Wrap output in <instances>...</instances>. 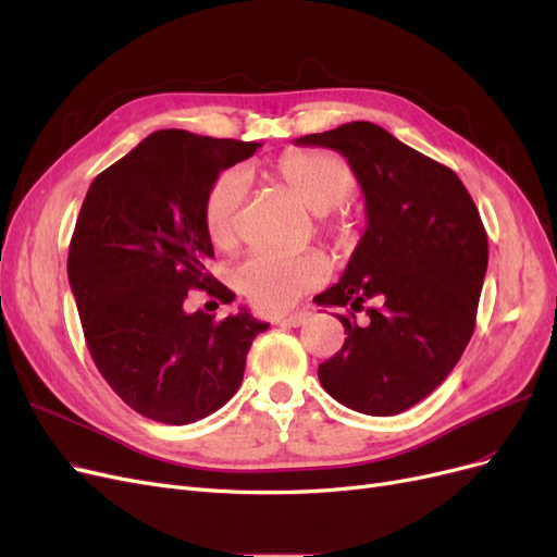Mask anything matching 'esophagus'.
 I'll list each match as a JSON object with an SVG mask.
<instances>
[{
    "label": "esophagus",
    "mask_w": 557,
    "mask_h": 557,
    "mask_svg": "<svg viewBox=\"0 0 557 557\" xmlns=\"http://www.w3.org/2000/svg\"><path fill=\"white\" fill-rule=\"evenodd\" d=\"M307 320H309V311H295V313L276 318V323L278 325H288V327H299V325H305Z\"/></svg>",
    "instance_id": "esophagus-1"
}]
</instances>
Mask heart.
I'll use <instances>...</instances> for the list:
<instances>
[{
    "label": "heart",
    "instance_id": "heart-1",
    "mask_svg": "<svg viewBox=\"0 0 557 557\" xmlns=\"http://www.w3.org/2000/svg\"><path fill=\"white\" fill-rule=\"evenodd\" d=\"M269 178L295 195L309 211L318 213V227L339 250H350L360 237V221L342 201L356 190L352 166L325 150H288L272 166ZM246 199V176L227 170L218 176L205 199V230L218 250L237 244L239 215ZM327 258L315 250L299 256L252 252L234 267L232 281L237 290L260 311H283L295 299L327 276Z\"/></svg>",
    "mask_w": 557,
    "mask_h": 557
}]
</instances>
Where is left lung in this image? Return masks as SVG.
Returning <instances> with one entry per match:
<instances>
[{
	"instance_id": "left-lung-1",
	"label": "left lung",
	"mask_w": 557,
	"mask_h": 557,
	"mask_svg": "<svg viewBox=\"0 0 557 557\" xmlns=\"http://www.w3.org/2000/svg\"><path fill=\"white\" fill-rule=\"evenodd\" d=\"M295 144L339 150L367 209L342 281L315 297L320 307L348 311L336 313L346 342L318 367V379L352 411H407L453 372L474 334L487 269L479 209L458 174L374 123H346Z\"/></svg>"
}]
</instances>
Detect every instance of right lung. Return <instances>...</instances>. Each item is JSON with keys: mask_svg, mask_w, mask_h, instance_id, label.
<instances>
[{"mask_svg": "<svg viewBox=\"0 0 557 557\" xmlns=\"http://www.w3.org/2000/svg\"><path fill=\"white\" fill-rule=\"evenodd\" d=\"M260 144L160 129L99 174L66 258L83 334L99 374L129 409L166 425L207 418L239 391L252 339L269 325L246 309L215 320L183 309L188 290L225 305L207 272L205 199Z\"/></svg>", "mask_w": 557, "mask_h": 557, "instance_id": "right-lung-1", "label": "right lung"}]
</instances>
